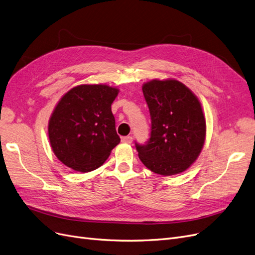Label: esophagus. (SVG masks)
<instances>
[{"mask_svg":"<svg viewBox=\"0 0 255 255\" xmlns=\"http://www.w3.org/2000/svg\"><path fill=\"white\" fill-rule=\"evenodd\" d=\"M122 142L130 144L131 142H132V137H131L130 135H128V136H122Z\"/></svg>","mask_w":255,"mask_h":255,"instance_id":"obj_1","label":"esophagus"}]
</instances>
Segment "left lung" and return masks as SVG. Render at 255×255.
I'll list each match as a JSON object with an SVG mask.
<instances>
[{
	"label": "left lung",
	"instance_id": "obj_1",
	"mask_svg": "<svg viewBox=\"0 0 255 255\" xmlns=\"http://www.w3.org/2000/svg\"><path fill=\"white\" fill-rule=\"evenodd\" d=\"M151 129L145 144L135 143L138 158L162 176L180 174L198 158L205 138V119L198 98L175 79L143 85Z\"/></svg>",
	"mask_w": 255,
	"mask_h": 255
}]
</instances>
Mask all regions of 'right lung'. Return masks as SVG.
<instances>
[{"label": "right lung", "instance_id": "obj_1", "mask_svg": "<svg viewBox=\"0 0 255 255\" xmlns=\"http://www.w3.org/2000/svg\"><path fill=\"white\" fill-rule=\"evenodd\" d=\"M119 89L81 85L65 93L48 123L55 155L68 167L88 172L102 166L121 138L111 105Z\"/></svg>", "mask_w": 255, "mask_h": 255}]
</instances>
